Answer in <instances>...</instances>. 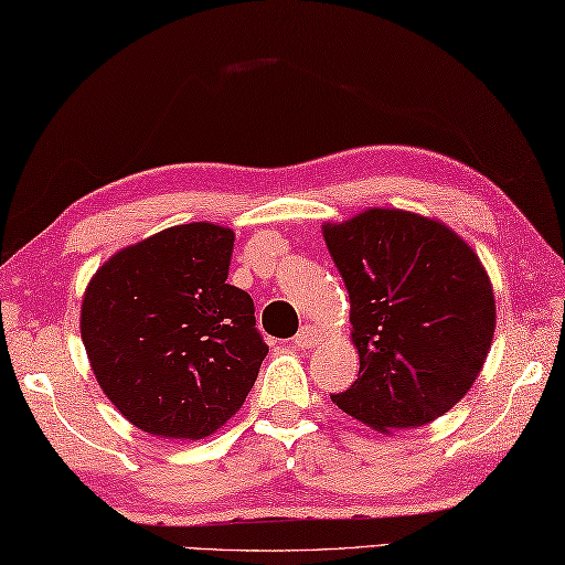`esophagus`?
<instances>
[{
  "mask_svg": "<svg viewBox=\"0 0 565 565\" xmlns=\"http://www.w3.org/2000/svg\"><path fill=\"white\" fill-rule=\"evenodd\" d=\"M320 342V332L310 326H303L298 330V334L294 338V344L301 347V350H308V347H316Z\"/></svg>",
  "mask_w": 565,
  "mask_h": 565,
  "instance_id": "34e87169",
  "label": "esophagus"
}]
</instances>
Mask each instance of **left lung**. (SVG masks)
Here are the masks:
<instances>
[{"label":"left lung","instance_id":"obj_1","mask_svg":"<svg viewBox=\"0 0 565 565\" xmlns=\"http://www.w3.org/2000/svg\"><path fill=\"white\" fill-rule=\"evenodd\" d=\"M322 237L350 291L359 352V379L332 403L376 431L449 413L481 374L495 332L493 286L471 245L401 209L328 223Z\"/></svg>","mask_w":565,"mask_h":565}]
</instances>
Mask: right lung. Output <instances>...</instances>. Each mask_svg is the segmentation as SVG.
Returning a JSON list of instances; mask_svg holds the SVG:
<instances>
[{"label": "right lung", "instance_id": "right-lung-1", "mask_svg": "<svg viewBox=\"0 0 565 565\" xmlns=\"http://www.w3.org/2000/svg\"><path fill=\"white\" fill-rule=\"evenodd\" d=\"M235 233L186 223L104 262L79 330L118 413L164 439H203L245 403L269 347L255 303L227 284Z\"/></svg>", "mask_w": 565, "mask_h": 565}]
</instances>
